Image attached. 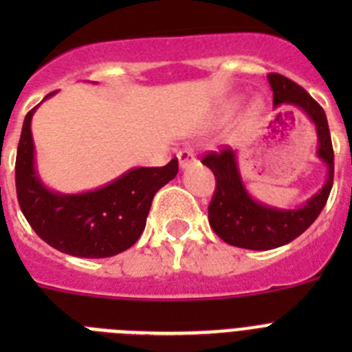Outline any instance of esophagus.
Masks as SVG:
<instances>
[{"label":"esophagus","instance_id":"1","mask_svg":"<svg viewBox=\"0 0 352 352\" xmlns=\"http://www.w3.org/2000/svg\"><path fill=\"white\" fill-rule=\"evenodd\" d=\"M178 160H179V167H182V169H186V167L192 166V164L195 162L194 151H192L190 148L182 149V151L178 153Z\"/></svg>","mask_w":352,"mask_h":352}]
</instances>
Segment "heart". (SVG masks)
<instances>
[{
    "mask_svg": "<svg viewBox=\"0 0 352 352\" xmlns=\"http://www.w3.org/2000/svg\"><path fill=\"white\" fill-rule=\"evenodd\" d=\"M257 114H259V105H252V107L247 111V120H254Z\"/></svg>",
    "mask_w": 352,
    "mask_h": 352,
    "instance_id": "heart-1",
    "label": "heart"
}]
</instances>
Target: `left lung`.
I'll return each instance as SVG.
<instances>
[{
  "instance_id": "8db88e82",
  "label": "left lung",
  "mask_w": 352,
  "mask_h": 352,
  "mask_svg": "<svg viewBox=\"0 0 352 352\" xmlns=\"http://www.w3.org/2000/svg\"><path fill=\"white\" fill-rule=\"evenodd\" d=\"M273 89V105L300 109L314 121L317 132V157L328 166L324 186L298 210H278L252 199L245 188L236 162V151L222 146L211 151L203 164L214 174L213 197L208 206V220L214 234L232 247L248 250H272L291 243L316 222L324 208L333 186V146L329 135L328 120L322 107L301 86L280 74H270Z\"/></svg>"
}]
</instances>
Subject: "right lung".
Here are the masks:
<instances>
[{"label":"right lung","instance_id":"obj_1","mask_svg":"<svg viewBox=\"0 0 352 352\" xmlns=\"http://www.w3.org/2000/svg\"><path fill=\"white\" fill-rule=\"evenodd\" d=\"M36 107L24 118L15 158L19 206L33 231L56 250L86 259L113 257L132 247L144 231L155 194L178 174V158L164 167H135L86 194H58L35 169L31 118Z\"/></svg>","mask_w":352,"mask_h":352}]
</instances>
